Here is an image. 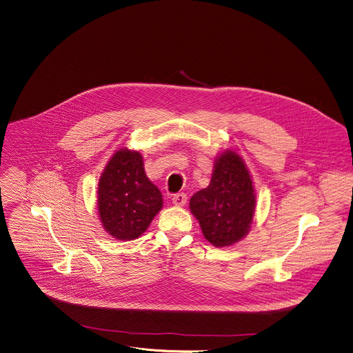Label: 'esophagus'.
Masks as SVG:
<instances>
[{"label":"esophagus","instance_id":"34e87169","mask_svg":"<svg viewBox=\"0 0 353 353\" xmlns=\"http://www.w3.org/2000/svg\"><path fill=\"white\" fill-rule=\"evenodd\" d=\"M172 201H173V204H174L176 207H184L185 203H187V195L183 194V192H179V194L173 195Z\"/></svg>","mask_w":353,"mask_h":353}]
</instances>
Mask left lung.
I'll return each mask as SVG.
<instances>
[{
	"instance_id": "8db88e82",
	"label": "left lung",
	"mask_w": 353,
	"mask_h": 353,
	"mask_svg": "<svg viewBox=\"0 0 353 353\" xmlns=\"http://www.w3.org/2000/svg\"><path fill=\"white\" fill-rule=\"evenodd\" d=\"M256 201L254 183L243 158L223 149L215 158L210 185L191 196L190 211L212 245L228 247L248 234Z\"/></svg>"
}]
</instances>
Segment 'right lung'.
I'll list each match as a JSON object with an SVG mask.
<instances>
[{
    "mask_svg": "<svg viewBox=\"0 0 353 353\" xmlns=\"http://www.w3.org/2000/svg\"><path fill=\"white\" fill-rule=\"evenodd\" d=\"M96 198L103 229L121 241L138 239L163 207L162 192L145 173L142 155L125 146L106 163Z\"/></svg>",
    "mask_w": 353,
    "mask_h": 353,
    "instance_id": "add662e5",
    "label": "right lung"
}]
</instances>
